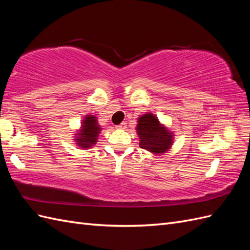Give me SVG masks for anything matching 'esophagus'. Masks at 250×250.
Returning <instances> with one entry per match:
<instances>
[{
    "label": "esophagus",
    "instance_id": "1",
    "mask_svg": "<svg viewBox=\"0 0 250 250\" xmlns=\"http://www.w3.org/2000/svg\"><path fill=\"white\" fill-rule=\"evenodd\" d=\"M117 128H118V129H125V128H126V123L123 122V123L117 125Z\"/></svg>",
    "mask_w": 250,
    "mask_h": 250
}]
</instances>
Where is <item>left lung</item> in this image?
<instances>
[{
  "instance_id": "1",
  "label": "left lung",
  "mask_w": 250,
  "mask_h": 250,
  "mask_svg": "<svg viewBox=\"0 0 250 250\" xmlns=\"http://www.w3.org/2000/svg\"><path fill=\"white\" fill-rule=\"evenodd\" d=\"M137 130L140 137V147L150 152L164 153L172 145V133L160 123L152 113H146L139 118Z\"/></svg>"
}]
</instances>
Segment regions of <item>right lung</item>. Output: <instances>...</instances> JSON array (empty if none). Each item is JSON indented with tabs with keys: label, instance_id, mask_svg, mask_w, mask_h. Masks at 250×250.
Masks as SVG:
<instances>
[{
	"label": "right lung",
	"instance_id": "1",
	"mask_svg": "<svg viewBox=\"0 0 250 250\" xmlns=\"http://www.w3.org/2000/svg\"><path fill=\"white\" fill-rule=\"evenodd\" d=\"M101 130L100 126L98 125L97 119L95 116H86L83 120L81 125V130L79 133H77L76 142L78 146L81 148H90L94 144H96L98 134H99Z\"/></svg>",
	"mask_w": 250,
	"mask_h": 250
}]
</instances>
